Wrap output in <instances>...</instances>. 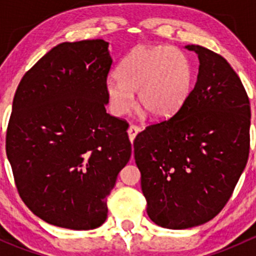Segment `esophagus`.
Instances as JSON below:
<instances>
[{
	"label": "esophagus",
	"instance_id": "34e87169",
	"mask_svg": "<svg viewBox=\"0 0 256 256\" xmlns=\"http://www.w3.org/2000/svg\"><path fill=\"white\" fill-rule=\"evenodd\" d=\"M138 132H140V128H138V126L130 125V128H128V138H130L131 142L135 140V138L138 136Z\"/></svg>",
	"mask_w": 256,
	"mask_h": 256
}]
</instances>
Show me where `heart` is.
<instances>
[{"instance_id": "obj_1", "label": "heart", "mask_w": 256, "mask_h": 256, "mask_svg": "<svg viewBox=\"0 0 256 256\" xmlns=\"http://www.w3.org/2000/svg\"><path fill=\"white\" fill-rule=\"evenodd\" d=\"M118 76L105 82L110 110L116 116L132 109L134 92H138V102L154 118H171L192 90L190 59L171 46L132 49L118 66Z\"/></svg>"}]
</instances>
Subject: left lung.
I'll use <instances>...</instances> for the list:
<instances>
[{
    "label": "left lung",
    "mask_w": 256,
    "mask_h": 256,
    "mask_svg": "<svg viewBox=\"0 0 256 256\" xmlns=\"http://www.w3.org/2000/svg\"><path fill=\"white\" fill-rule=\"evenodd\" d=\"M186 48L200 59L190 96L134 141L147 214L168 229L213 219L233 194L250 150V102L238 74L210 49Z\"/></svg>",
    "instance_id": "8db88e82"
}]
</instances>
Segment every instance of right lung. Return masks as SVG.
<instances>
[{"mask_svg":"<svg viewBox=\"0 0 256 256\" xmlns=\"http://www.w3.org/2000/svg\"><path fill=\"white\" fill-rule=\"evenodd\" d=\"M104 40L64 42L23 76L6 134L18 194L44 222L89 230L131 157L126 120L106 112L112 69Z\"/></svg>","mask_w":256,"mask_h":256,"instance_id":"add662e5","label":"right lung"}]
</instances>
